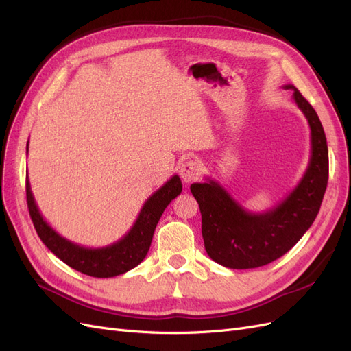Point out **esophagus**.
<instances>
[{
  "instance_id": "1",
  "label": "esophagus",
  "mask_w": 351,
  "mask_h": 351,
  "mask_svg": "<svg viewBox=\"0 0 351 351\" xmlns=\"http://www.w3.org/2000/svg\"><path fill=\"white\" fill-rule=\"evenodd\" d=\"M202 173V164L196 158H189L186 162L180 167V177L183 178L184 183H190L196 180Z\"/></svg>"
}]
</instances>
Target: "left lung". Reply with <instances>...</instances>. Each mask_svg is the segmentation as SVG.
<instances>
[{"label": "left lung", "mask_w": 351, "mask_h": 351, "mask_svg": "<svg viewBox=\"0 0 351 351\" xmlns=\"http://www.w3.org/2000/svg\"><path fill=\"white\" fill-rule=\"evenodd\" d=\"M293 101L311 127V158L291 192L274 208L253 214L210 177L190 186L202 214L208 256L231 269H250L281 258L311 228L328 183V145L319 117L293 84Z\"/></svg>", "instance_id": "obj_1"}]
</instances>
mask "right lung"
<instances>
[{
  "mask_svg": "<svg viewBox=\"0 0 351 351\" xmlns=\"http://www.w3.org/2000/svg\"><path fill=\"white\" fill-rule=\"evenodd\" d=\"M29 149V142L26 151ZM183 190L182 180L176 174L147 197L133 227L124 237L104 247H86L70 241L52 228L40 215L39 208L32 195L29 177H26L27 208L35 230L42 243L69 267L89 277L111 278L133 269L139 265L151 247L154 231L159 218L164 214L169 202L174 200Z\"/></svg>",
  "mask_w": 351,
  "mask_h": 351,
  "instance_id": "1",
  "label": "right lung"
}]
</instances>
